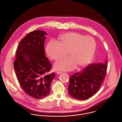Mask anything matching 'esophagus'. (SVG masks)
Wrapping results in <instances>:
<instances>
[{
  "label": "esophagus",
  "mask_w": 122,
  "mask_h": 122,
  "mask_svg": "<svg viewBox=\"0 0 122 122\" xmlns=\"http://www.w3.org/2000/svg\"><path fill=\"white\" fill-rule=\"evenodd\" d=\"M56 73L57 74H60L62 73V72H59V71H57V72H56Z\"/></svg>",
  "instance_id": "1"
}]
</instances>
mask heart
<instances>
[{
  "instance_id": "1",
  "label": "heart",
  "mask_w": 122,
  "mask_h": 122,
  "mask_svg": "<svg viewBox=\"0 0 122 122\" xmlns=\"http://www.w3.org/2000/svg\"><path fill=\"white\" fill-rule=\"evenodd\" d=\"M59 43L50 41L46 47L49 57L57 60L67 55L70 56L61 59L54 64L55 68L59 71H71L77 66L81 68L88 65L92 58L96 47L93 38L76 32L64 34L59 39Z\"/></svg>"
}]
</instances>
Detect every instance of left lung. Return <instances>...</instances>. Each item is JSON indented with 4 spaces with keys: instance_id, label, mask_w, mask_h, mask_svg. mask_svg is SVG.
<instances>
[{
    "instance_id": "1",
    "label": "left lung",
    "mask_w": 122,
    "mask_h": 122,
    "mask_svg": "<svg viewBox=\"0 0 122 122\" xmlns=\"http://www.w3.org/2000/svg\"><path fill=\"white\" fill-rule=\"evenodd\" d=\"M107 65L106 59L104 63L92 64L72 75L68 88L69 95L78 100H85L94 95L106 76Z\"/></svg>"
}]
</instances>
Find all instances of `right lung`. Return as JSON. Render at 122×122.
Segmentation results:
<instances>
[{"instance_id":"right-lung-1","label":"right lung","mask_w":122,"mask_h":122,"mask_svg":"<svg viewBox=\"0 0 122 122\" xmlns=\"http://www.w3.org/2000/svg\"><path fill=\"white\" fill-rule=\"evenodd\" d=\"M47 33L34 30L20 42L16 51L14 67L18 82L25 92L41 99L50 92V84L55 77L49 73L52 65L45 56L44 42Z\"/></svg>"}]
</instances>
